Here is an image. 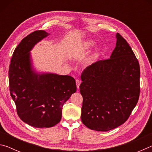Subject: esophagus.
<instances>
[{
    "instance_id": "esophagus-1",
    "label": "esophagus",
    "mask_w": 152,
    "mask_h": 152,
    "mask_svg": "<svg viewBox=\"0 0 152 152\" xmlns=\"http://www.w3.org/2000/svg\"><path fill=\"white\" fill-rule=\"evenodd\" d=\"M76 86H77V88L78 89H79V88H80V83H81V80H76Z\"/></svg>"
}]
</instances>
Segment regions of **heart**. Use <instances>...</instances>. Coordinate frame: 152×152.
Returning a JSON list of instances; mask_svg holds the SVG:
<instances>
[{
  "mask_svg": "<svg viewBox=\"0 0 152 152\" xmlns=\"http://www.w3.org/2000/svg\"><path fill=\"white\" fill-rule=\"evenodd\" d=\"M96 45V43L92 39H88L84 41L83 42L78 43V44H76L74 47V51L78 53L84 52V51H88L91 50L92 48H94ZM101 54V51L98 50L96 51V55Z\"/></svg>",
  "mask_w": 152,
  "mask_h": 152,
  "instance_id": "obj_1",
  "label": "heart"
}]
</instances>
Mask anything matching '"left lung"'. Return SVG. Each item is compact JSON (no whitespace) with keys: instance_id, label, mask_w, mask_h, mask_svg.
Segmentation results:
<instances>
[{"instance_id":"left-lung-1","label":"left lung","mask_w":152,"mask_h":152,"mask_svg":"<svg viewBox=\"0 0 152 152\" xmlns=\"http://www.w3.org/2000/svg\"><path fill=\"white\" fill-rule=\"evenodd\" d=\"M116 39L110 59L92 64L81 75V119L87 127L97 132H107L123 124L140 96L138 60L119 33Z\"/></svg>"}]
</instances>
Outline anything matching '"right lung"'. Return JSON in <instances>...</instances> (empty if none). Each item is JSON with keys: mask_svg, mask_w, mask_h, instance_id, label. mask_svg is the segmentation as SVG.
Segmentation results:
<instances>
[{"mask_svg": "<svg viewBox=\"0 0 152 152\" xmlns=\"http://www.w3.org/2000/svg\"><path fill=\"white\" fill-rule=\"evenodd\" d=\"M49 35L35 31L23 39L15 48L9 70L10 93L17 114L23 121L37 128L58 124L63 105L76 91L72 77L37 72L33 68L30 51Z\"/></svg>", "mask_w": 152, "mask_h": 152, "instance_id": "add662e5", "label": "right lung"}]
</instances>
